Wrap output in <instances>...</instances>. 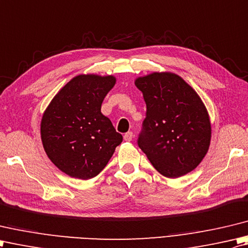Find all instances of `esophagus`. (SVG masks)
<instances>
[{
    "mask_svg": "<svg viewBox=\"0 0 248 248\" xmlns=\"http://www.w3.org/2000/svg\"><path fill=\"white\" fill-rule=\"evenodd\" d=\"M133 137H134V135H133V133H131V131H127V133L124 134V140L125 141H131V140H133Z\"/></svg>",
    "mask_w": 248,
    "mask_h": 248,
    "instance_id": "1",
    "label": "esophagus"
}]
</instances>
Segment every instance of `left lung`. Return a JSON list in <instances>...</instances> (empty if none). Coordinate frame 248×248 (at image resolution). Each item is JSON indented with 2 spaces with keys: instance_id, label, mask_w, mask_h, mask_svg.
<instances>
[{
  "instance_id": "1",
  "label": "left lung",
  "mask_w": 248,
  "mask_h": 248,
  "mask_svg": "<svg viewBox=\"0 0 248 248\" xmlns=\"http://www.w3.org/2000/svg\"><path fill=\"white\" fill-rule=\"evenodd\" d=\"M135 84L146 105L139 148L167 178L193 171L211 141L210 118L199 95L173 73L150 74L136 79Z\"/></svg>"
}]
</instances>
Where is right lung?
I'll return each instance as SVG.
<instances>
[{"label": "right lung", "mask_w": 248, "mask_h": 248, "mask_svg": "<svg viewBox=\"0 0 248 248\" xmlns=\"http://www.w3.org/2000/svg\"><path fill=\"white\" fill-rule=\"evenodd\" d=\"M114 84L113 76L79 75L60 90L44 112V149L50 160L72 178H94L122 142V135L100 111Z\"/></svg>", "instance_id": "1"}]
</instances>
